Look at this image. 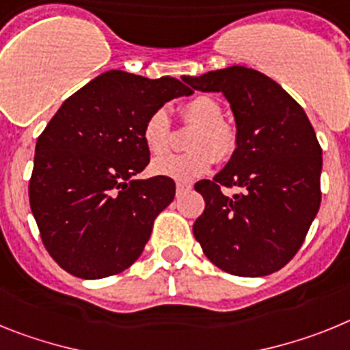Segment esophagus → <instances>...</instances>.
<instances>
[{"label": "esophagus", "instance_id": "esophagus-1", "mask_svg": "<svg viewBox=\"0 0 350 350\" xmlns=\"http://www.w3.org/2000/svg\"><path fill=\"white\" fill-rule=\"evenodd\" d=\"M190 185H187V183H178L176 185V193H178V196H183L185 192H188V190H190Z\"/></svg>", "mask_w": 350, "mask_h": 350}]
</instances>
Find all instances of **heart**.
Instances as JSON below:
<instances>
[{
  "instance_id": "b5f03b06",
  "label": "heart",
  "mask_w": 350,
  "mask_h": 350,
  "mask_svg": "<svg viewBox=\"0 0 350 350\" xmlns=\"http://www.w3.org/2000/svg\"><path fill=\"white\" fill-rule=\"evenodd\" d=\"M187 121L197 123V130L190 139L192 151L183 154H167L151 163V171L157 176L174 181H192L206 174L215 163V154L226 160L236 150V133L224 123V111L215 98L199 95L188 100L181 111ZM142 141L153 154H163L171 146V118L165 109H157L146 118L142 124Z\"/></svg>"
}]
</instances>
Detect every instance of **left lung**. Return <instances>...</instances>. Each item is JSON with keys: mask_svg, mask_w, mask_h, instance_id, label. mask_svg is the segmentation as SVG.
Here are the masks:
<instances>
[{"mask_svg": "<svg viewBox=\"0 0 350 350\" xmlns=\"http://www.w3.org/2000/svg\"><path fill=\"white\" fill-rule=\"evenodd\" d=\"M188 86L221 93L236 123V150L213 181L196 190L206 209L193 236L206 257L238 276L278 271L303 245L321 206L322 150L301 105L267 75L232 65ZM220 186H239L234 196Z\"/></svg>", "mask_w": 350, "mask_h": 350, "instance_id": "obj_1", "label": "left lung"}]
</instances>
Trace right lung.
<instances>
[{"mask_svg":"<svg viewBox=\"0 0 350 350\" xmlns=\"http://www.w3.org/2000/svg\"><path fill=\"white\" fill-rule=\"evenodd\" d=\"M193 91L174 77L109 70L66 98L36 141L29 206L42 241L70 275L96 280L139 259L172 179H139L150 163L142 124Z\"/></svg>","mask_w":350,"mask_h":350,"instance_id":"obj_1","label":"right lung"}]
</instances>
